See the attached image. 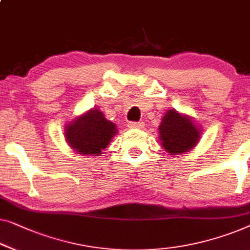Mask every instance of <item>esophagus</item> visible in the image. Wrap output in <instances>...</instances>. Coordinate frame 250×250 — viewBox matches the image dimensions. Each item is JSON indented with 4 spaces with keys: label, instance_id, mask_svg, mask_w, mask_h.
Segmentation results:
<instances>
[{
    "label": "esophagus",
    "instance_id": "esophagus-1",
    "mask_svg": "<svg viewBox=\"0 0 250 250\" xmlns=\"http://www.w3.org/2000/svg\"><path fill=\"white\" fill-rule=\"evenodd\" d=\"M144 126L143 122H131L128 124L129 128H142Z\"/></svg>",
    "mask_w": 250,
    "mask_h": 250
}]
</instances>
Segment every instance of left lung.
Returning <instances> with one entry per match:
<instances>
[{"mask_svg":"<svg viewBox=\"0 0 250 250\" xmlns=\"http://www.w3.org/2000/svg\"><path fill=\"white\" fill-rule=\"evenodd\" d=\"M201 137V128L189 116L180 115L175 109L165 114L159 126L161 146L171 155L185 153L196 146Z\"/></svg>","mask_w":250,"mask_h":250,"instance_id":"1","label":"left lung"}]
</instances>
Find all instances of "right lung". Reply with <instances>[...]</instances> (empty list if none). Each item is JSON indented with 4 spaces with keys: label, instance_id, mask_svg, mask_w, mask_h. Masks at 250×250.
Returning a JSON list of instances; mask_svg holds the SVG:
<instances>
[{
    "label": "right lung",
    "instance_id": "1",
    "mask_svg": "<svg viewBox=\"0 0 250 250\" xmlns=\"http://www.w3.org/2000/svg\"><path fill=\"white\" fill-rule=\"evenodd\" d=\"M117 133L113 122L98 109H91L75 118L65 127L68 146L79 154L99 155Z\"/></svg>",
    "mask_w": 250,
    "mask_h": 250
}]
</instances>
